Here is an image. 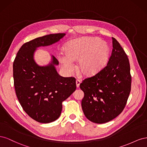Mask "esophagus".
Masks as SVG:
<instances>
[{"mask_svg": "<svg viewBox=\"0 0 147 147\" xmlns=\"http://www.w3.org/2000/svg\"><path fill=\"white\" fill-rule=\"evenodd\" d=\"M80 83H81V82L79 80H76V85H77V88H79V86H80Z\"/></svg>", "mask_w": 147, "mask_h": 147, "instance_id": "obj_1", "label": "esophagus"}]
</instances>
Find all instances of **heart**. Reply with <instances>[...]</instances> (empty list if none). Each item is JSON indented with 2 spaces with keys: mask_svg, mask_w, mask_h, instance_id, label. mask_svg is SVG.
Returning <instances> with one entry per match:
<instances>
[{
  "mask_svg": "<svg viewBox=\"0 0 147 147\" xmlns=\"http://www.w3.org/2000/svg\"><path fill=\"white\" fill-rule=\"evenodd\" d=\"M65 53L57 56L66 73L74 72V62L78 61L77 69L83 77H91L99 74L108 63L110 48L97 37H82L69 42L64 47Z\"/></svg>",
  "mask_w": 147,
  "mask_h": 147,
  "instance_id": "obj_1",
  "label": "heart"
}]
</instances>
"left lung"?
Masks as SVG:
<instances>
[{
	"label": "left lung",
	"instance_id": "left-lung-1",
	"mask_svg": "<svg viewBox=\"0 0 147 147\" xmlns=\"http://www.w3.org/2000/svg\"><path fill=\"white\" fill-rule=\"evenodd\" d=\"M113 50L107 66L80 88L84 92L82 107L90 121L98 124L111 121L124 109L131 91V77L127 56L112 37Z\"/></svg>",
	"mask_w": 147,
	"mask_h": 147
}]
</instances>
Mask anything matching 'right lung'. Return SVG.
Masks as SVG:
<instances>
[{
    "label": "right lung",
    "mask_w": 147,
    "mask_h": 147,
    "mask_svg": "<svg viewBox=\"0 0 147 147\" xmlns=\"http://www.w3.org/2000/svg\"><path fill=\"white\" fill-rule=\"evenodd\" d=\"M64 33L47 35L25 43L13 62L16 94L30 117L41 123H49L60 117L63 105L76 90L73 77H61L56 66L59 62L53 56L47 65H39L34 59L40 47L51 45L63 38Z\"/></svg>",
    "instance_id": "right-lung-1"
}]
</instances>
